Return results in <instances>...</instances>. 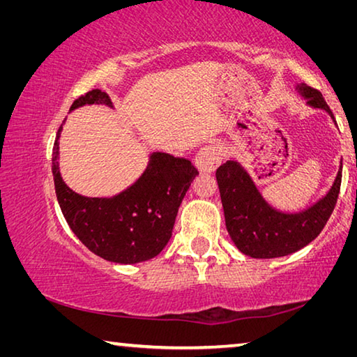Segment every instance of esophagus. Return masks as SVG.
<instances>
[{
  "instance_id": "esophagus-1",
  "label": "esophagus",
  "mask_w": 357,
  "mask_h": 357,
  "mask_svg": "<svg viewBox=\"0 0 357 357\" xmlns=\"http://www.w3.org/2000/svg\"><path fill=\"white\" fill-rule=\"evenodd\" d=\"M223 155H225V151H223L222 144H208V146L198 151V154L195 157L197 167L200 168V172L203 173L214 172L215 168L222 164Z\"/></svg>"
}]
</instances>
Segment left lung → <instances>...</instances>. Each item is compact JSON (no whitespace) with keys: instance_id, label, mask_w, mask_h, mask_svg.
Segmentation results:
<instances>
[{"instance_id":"8db88e82","label":"left lung","mask_w":357,"mask_h":357,"mask_svg":"<svg viewBox=\"0 0 357 357\" xmlns=\"http://www.w3.org/2000/svg\"><path fill=\"white\" fill-rule=\"evenodd\" d=\"M299 93L313 108H321L334 119L323 94L315 88L299 84ZM227 229L234 245L252 258H277L301 250L310 244L328 223L335 208L342 184V165L334 184L321 200L301 213L287 214L266 203L243 167L227 160L215 172Z\"/></svg>"}]
</instances>
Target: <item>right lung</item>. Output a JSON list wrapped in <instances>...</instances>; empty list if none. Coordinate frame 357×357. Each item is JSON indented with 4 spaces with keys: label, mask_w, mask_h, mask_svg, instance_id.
<instances>
[{
    "label": "right lung",
    "mask_w": 357,
    "mask_h": 357,
    "mask_svg": "<svg viewBox=\"0 0 357 357\" xmlns=\"http://www.w3.org/2000/svg\"><path fill=\"white\" fill-rule=\"evenodd\" d=\"M104 104L108 94L93 89L78 98L70 110ZM59 126L52 154V172L59 208L72 231L89 250L107 261L134 264L159 255L172 238L178 209L198 170L190 160L165 153L151 154L146 170L135 184L112 198H89L69 189L58 165Z\"/></svg>",
    "instance_id": "right-lung-1"
}]
</instances>
